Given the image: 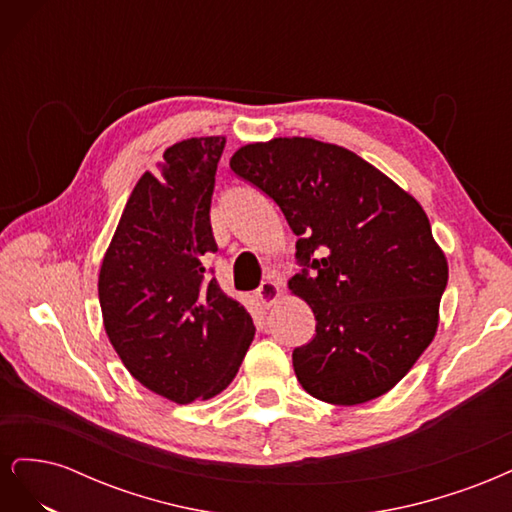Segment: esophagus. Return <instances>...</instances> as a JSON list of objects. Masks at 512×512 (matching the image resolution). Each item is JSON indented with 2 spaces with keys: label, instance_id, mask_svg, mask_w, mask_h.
Segmentation results:
<instances>
[{
  "label": "esophagus",
  "instance_id": "esophagus-1",
  "mask_svg": "<svg viewBox=\"0 0 512 512\" xmlns=\"http://www.w3.org/2000/svg\"><path fill=\"white\" fill-rule=\"evenodd\" d=\"M254 294H256V301H258L262 307H271L277 299L282 297L280 280H275V275H267L265 282H262V284L258 286V290H256Z\"/></svg>",
  "mask_w": 512,
  "mask_h": 512
}]
</instances>
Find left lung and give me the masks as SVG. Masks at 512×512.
Masks as SVG:
<instances>
[{
	"mask_svg": "<svg viewBox=\"0 0 512 512\" xmlns=\"http://www.w3.org/2000/svg\"><path fill=\"white\" fill-rule=\"evenodd\" d=\"M232 173L282 209L303 267L288 282L316 335L294 348L303 389L356 406L389 393L438 329L448 265L423 207L356 153L314 138L241 147Z\"/></svg>",
	"mask_w": 512,
	"mask_h": 512,
	"instance_id": "obj_1",
	"label": "left lung"
}]
</instances>
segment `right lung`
I'll list each match as a JSON object with an SVG mask.
<instances>
[{
  "label": "right lung",
  "mask_w": 512,
  "mask_h": 512,
  "mask_svg": "<svg viewBox=\"0 0 512 512\" xmlns=\"http://www.w3.org/2000/svg\"><path fill=\"white\" fill-rule=\"evenodd\" d=\"M224 136L188 138L164 151L128 198L100 267L108 339L130 374L175 404L222 393L254 339L252 316L205 271Z\"/></svg>",
  "instance_id": "1"
}]
</instances>
